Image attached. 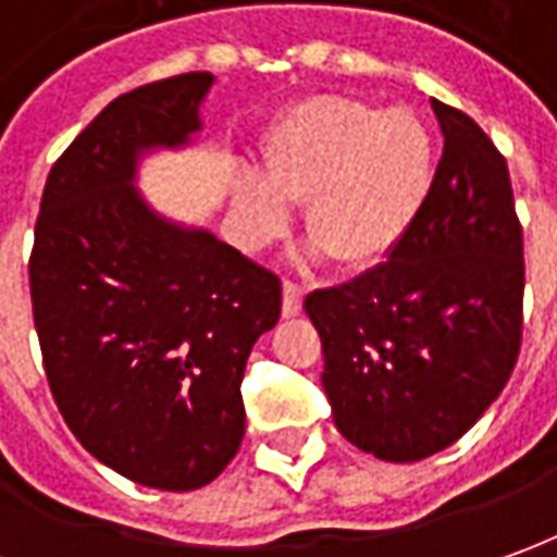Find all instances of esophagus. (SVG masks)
I'll list each match as a JSON object with an SVG mask.
<instances>
[{
    "mask_svg": "<svg viewBox=\"0 0 557 557\" xmlns=\"http://www.w3.org/2000/svg\"><path fill=\"white\" fill-rule=\"evenodd\" d=\"M301 298H305V289L293 280H283V317H298L301 313Z\"/></svg>",
    "mask_w": 557,
    "mask_h": 557,
    "instance_id": "esophagus-1",
    "label": "esophagus"
}]
</instances>
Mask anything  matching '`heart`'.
Masks as SVG:
<instances>
[{
  "mask_svg": "<svg viewBox=\"0 0 557 557\" xmlns=\"http://www.w3.org/2000/svg\"><path fill=\"white\" fill-rule=\"evenodd\" d=\"M430 183L433 143L414 112L317 97L264 136L262 180H237L234 219L249 244H264L286 228V203H305L310 240L357 271L406 237Z\"/></svg>",
  "mask_w": 557,
  "mask_h": 557,
  "instance_id": "obj_1",
  "label": "heart"
}]
</instances>
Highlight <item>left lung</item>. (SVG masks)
Instances as JSON below:
<instances>
[{
    "label": "left lung",
    "mask_w": 557,
    "mask_h": 557,
    "mask_svg": "<svg viewBox=\"0 0 557 557\" xmlns=\"http://www.w3.org/2000/svg\"><path fill=\"white\" fill-rule=\"evenodd\" d=\"M445 149L408 234L350 283L305 298L335 426L414 463L500 396L521 347L524 249L509 170L467 112L433 100Z\"/></svg>",
    "instance_id": "8db88e82"
}]
</instances>
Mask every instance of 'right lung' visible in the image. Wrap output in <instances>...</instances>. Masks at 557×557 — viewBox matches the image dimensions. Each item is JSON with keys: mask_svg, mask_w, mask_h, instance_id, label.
Returning <instances> with one entry per match:
<instances>
[{"mask_svg": "<svg viewBox=\"0 0 557 557\" xmlns=\"http://www.w3.org/2000/svg\"><path fill=\"white\" fill-rule=\"evenodd\" d=\"M210 88V72H185L106 106L48 173L29 256L63 421L100 463L158 491L210 485L237 454L244 369L283 298L277 274L136 191L139 158L198 134Z\"/></svg>", "mask_w": 557, "mask_h": 557, "instance_id": "1", "label": "right lung"}]
</instances>
